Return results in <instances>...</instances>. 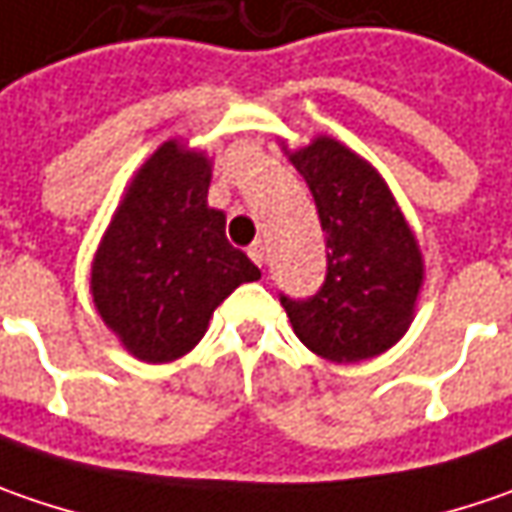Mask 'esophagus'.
<instances>
[{
    "instance_id": "obj_1",
    "label": "esophagus",
    "mask_w": 512,
    "mask_h": 512,
    "mask_svg": "<svg viewBox=\"0 0 512 512\" xmlns=\"http://www.w3.org/2000/svg\"><path fill=\"white\" fill-rule=\"evenodd\" d=\"M249 257L255 260L257 266H263V260H266V249H263V243H260V240L249 246Z\"/></svg>"
}]
</instances>
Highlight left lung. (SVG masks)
Here are the masks:
<instances>
[{"label":"left lung","mask_w":512,"mask_h":512,"mask_svg":"<svg viewBox=\"0 0 512 512\" xmlns=\"http://www.w3.org/2000/svg\"><path fill=\"white\" fill-rule=\"evenodd\" d=\"M315 197L326 234V280L309 300L280 298L315 355L367 361L395 346L415 318L424 255L384 177L341 140L318 134L289 151Z\"/></svg>","instance_id":"1"}]
</instances>
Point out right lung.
<instances>
[{"instance_id":"right-lung-1","label":"right lung","mask_w":512,"mask_h":512,"mask_svg":"<svg viewBox=\"0 0 512 512\" xmlns=\"http://www.w3.org/2000/svg\"><path fill=\"white\" fill-rule=\"evenodd\" d=\"M212 160L166 140L125 186L91 263L102 323L145 364L183 358L214 309L260 269L226 240V214L209 206Z\"/></svg>"}]
</instances>
